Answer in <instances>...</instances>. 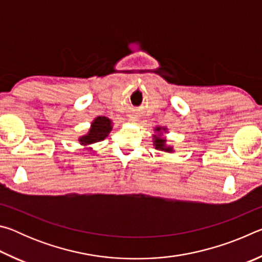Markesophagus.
I'll use <instances>...</instances> for the list:
<instances>
[{
    "instance_id": "34e87169",
    "label": "esophagus",
    "mask_w": 262,
    "mask_h": 262,
    "mask_svg": "<svg viewBox=\"0 0 262 262\" xmlns=\"http://www.w3.org/2000/svg\"><path fill=\"white\" fill-rule=\"evenodd\" d=\"M129 120L132 122H135V121L139 120V117H137V114H135V113H130L129 114Z\"/></svg>"
}]
</instances>
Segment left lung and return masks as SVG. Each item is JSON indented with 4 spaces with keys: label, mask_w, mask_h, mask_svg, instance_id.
Returning a JSON list of instances; mask_svg holds the SVG:
<instances>
[{
    "label": "left lung",
    "mask_w": 262,
    "mask_h": 262,
    "mask_svg": "<svg viewBox=\"0 0 262 262\" xmlns=\"http://www.w3.org/2000/svg\"><path fill=\"white\" fill-rule=\"evenodd\" d=\"M155 134L152 135V142H154V147L155 149L157 150H161V151L164 152H173V147L172 145H168L166 143V139L164 137V134L167 133V128L166 127H162V126H158V127H155Z\"/></svg>",
    "instance_id": "obj_1"
}]
</instances>
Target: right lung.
<instances>
[{
    "label": "right lung",
    "mask_w": 262,
    "mask_h": 262,
    "mask_svg": "<svg viewBox=\"0 0 262 262\" xmlns=\"http://www.w3.org/2000/svg\"><path fill=\"white\" fill-rule=\"evenodd\" d=\"M112 128L113 122L111 119L107 117H97L91 122V126L89 128L86 134L78 137L79 144L85 147L86 149H91L88 148L89 145L105 140L108 136L111 130H112Z\"/></svg>",
    "instance_id": "1"
}]
</instances>
